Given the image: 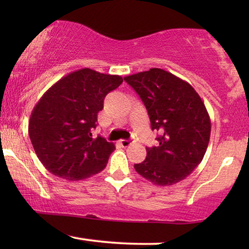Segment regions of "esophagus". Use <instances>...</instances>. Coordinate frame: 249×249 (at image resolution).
Wrapping results in <instances>:
<instances>
[{"label":"esophagus","instance_id":"34e87169","mask_svg":"<svg viewBox=\"0 0 249 249\" xmlns=\"http://www.w3.org/2000/svg\"><path fill=\"white\" fill-rule=\"evenodd\" d=\"M119 142H121V145L123 147H127V146H130L131 144H132V141H131V139H122V141H119Z\"/></svg>","mask_w":249,"mask_h":249}]
</instances>
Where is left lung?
I'll return each instance as SVG.
<instances>
[{"label":"left lung","instance_id":"left-lung-1","mask_svg":"<svg viewBox=\"0 0 249 249\" xmlns=\"http://www.w3.org/2000/svg\"><path fill=\"white\" fill-rule=\"evenodd\" d=\"M146 107L151 128L159 131L158 146L134 170L148 181L170 186L185 179L201 162L211 136V119L192 85L168 71L153 68L126 76Z\"/></svg>","mask_w":249,"mask_h":249}]
</instances>
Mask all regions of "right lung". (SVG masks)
I'll list each match as a JSON object with an SVG mask.
<instances>
[{"label":"right lung","mask_w":249,"mask_h":249,"mask_svg":"<svg viewBox=\"0 0 249 249\" xmlns=\"http://www.w3.org/2000/svg\"><path fill=\"white\" fill-rule=\"evenodd\" d=\"M123 83L121 76L85 68L51 87L34 107L29 137L44 167L53 176L82 180L107 166L115 144L92 138L105 96Z\"/></svg>","instance_id":"obj_1"}]
</instances>
